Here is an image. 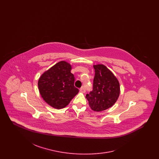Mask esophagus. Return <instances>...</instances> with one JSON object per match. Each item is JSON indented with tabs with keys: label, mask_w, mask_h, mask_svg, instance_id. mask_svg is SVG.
<instances>
[{
	"label": "esophagus",
	"mask_w": 159,
	"mask_h": 159,
	"mask_svg": "<svg viewBox=\"0 0 159 159\" xmlns=\"http://www.w3.org/2000/svg\"><path fill=\"white\" fill-rule=\"evenodd\" d=\"M80 91L81 92H86V89H85V88L84 87V86H82L80 89Z\"/></svg>",
	"instance_id": "esophagus-1"
}]
</instances>
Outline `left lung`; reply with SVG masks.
Segmentation results:
<instances>
[{
    "mask_svg": "<svg viewBox=\"0 0 159 159\" xmlns=\"http://www.w3.org/2000/svg\"><path fill=\"white\" fill-rule=\"evenodd\" d=\"M95 76L93 90L86 98L92 110L104 111L117 101L120 94V84L113 73L102 64L93 66Z\"/></svg>",
    "mask_w": 159,
    "mask_h": 159,
    "instance_id": "left-lung-1",
    "label": "left lung"
}]
</instances>
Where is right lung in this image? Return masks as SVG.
Here are the masks:
<instances>
[{"instance_id":"right-lung-1","label":"right lung","mask_w":159,"mask_h":159,"mask_svg":"<svg viewBox=\"0 0 159 159\" xmlns=\"http://www.w3.org/2000/svg\"><path fill=\"white\" fill-rule=\"evenodd\" d=\"M71 69L69 63L62 61L47 70L39 79L38 88L42 97L55 108L66 107L79 92L74 85L75 79Z\"/></svg>"}]
</instances>
